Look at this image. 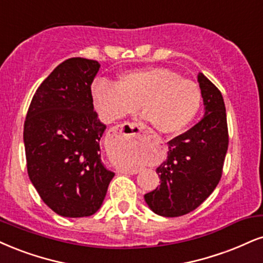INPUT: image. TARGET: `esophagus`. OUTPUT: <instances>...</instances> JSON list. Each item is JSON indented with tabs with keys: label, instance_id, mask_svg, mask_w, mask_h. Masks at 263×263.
Masks as SVG:
<instances>
[{
	"label": "esophagus",
	"instance_id": "obj_1",
	"mask_svg": "<svg viewBox=\"0 0 263 263\" xmlns=\"http://www.w3.org/2000/svg\"><path fill=\"white\" fill-rule=\"evenodd\" d=\"M134 129V128H137V129H139V132H142V126H140V125H138V124H134V123H125V124H122V125H117V126H115V128H112L111 132L113 135H115V137H118V135H121V134H123V132H124V129ZM135 134V133H134ZM121 172V173H123V174H137L138 173V170H121L119 171Z\"/></svg>",
	"mask_w": 263,
	"mask_h": 263
}]
</instances>
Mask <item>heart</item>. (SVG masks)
<instances>
[{
  "label": "heart",
  "mask_w": 263,
  "mask_h": 263,
  "mask_svg": "<svg viewBox=\"0 0 263 263\" xmlns=\"http://www.w3.org/2000/svg\"><path fill=\"white\" fill-rule=\"evenodd\" d=\"M92 97L106 121L121 119L141 107L142 117L157 132L178 134L195 119L202 92L193 80L183 79L168 68L156 67L130 70L118 84L97 82L92 86Z\"/></svg>",
  "instance_id": "b5f03b06"
}]
</instances>
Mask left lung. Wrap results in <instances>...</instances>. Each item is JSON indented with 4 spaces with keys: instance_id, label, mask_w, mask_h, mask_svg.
<instances>
[{
    "instance_id": "left-lung-1",
    "label": "left lung",
    "mask_w": 263,
    "mask_h": 263,
    "mask_svg": "<svg viewBox=\"0 0 263 263\" xmlns=\"http://www.w3.org/2000/svg\"><path fill=\"white\" fill-rule=\"evenodd\" d=\"M205 116L189 130L168 141L167 160L157 168L161 185L145 194L148 207L163 217L186 215L209 197L223 173L229 135L223 96L199 73Z\"/></svg>"
}]
</instances>
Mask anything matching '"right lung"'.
<instances>
[{"label": "right lung", "instance_id": "right-lung-1", "mask_svg": "<svg viewBox=\"0 0 263 263\" xmlns=\"http://www.w3.org/2000/svg\"><path fill=\"white\" fill-rule=\"evenodd\" d=\"M99 68L82 57L58 64L37 87L24 122L29 178L42 201L63 217L97 212L115 177L100 154L106 125L91 95Z\"/></svg>", "mask_w": 263, "mask_h": 263}]
</instances>
